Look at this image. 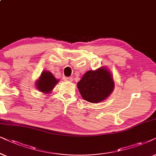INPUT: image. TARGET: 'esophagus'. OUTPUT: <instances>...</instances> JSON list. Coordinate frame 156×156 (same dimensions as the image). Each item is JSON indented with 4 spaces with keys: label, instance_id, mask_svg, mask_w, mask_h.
I'll list each match as a JSON object with an SVG mask.
<instances>
[{
    "label": "esophagus",
    "instance_id": "esophagus-1",
    "mask_svg": "<svg viewBox=\"0 0 156 156\" xmlns=\"http://www.w3.org/2000/svg\"><path fill=\"white\" fill-rule=\"evenodd\" d=\"M63 78L64 80H66V81H69V82L73 81V78H71V77H63Z\"/></svg>",
    "mask_w": 156,
    "mask_h": 156
}]
</instances>
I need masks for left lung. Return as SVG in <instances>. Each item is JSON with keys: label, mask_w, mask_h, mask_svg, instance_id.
Wrapping results in <instances>:
<instances>
[{"label": "left lung", "mask_w": 156, "mask_h": 156, "mask_svg": "<svg viewBox=\"0 0 156 156\" xmlns=\"http://www.w3.org/2000/svg\"><path fill=\"white\" fill-rule=\"evenodd\" d=\"M85 101L96 103L104 101L113 91L115 84L111 72L105 67L88 70L77 84Z\"/></svg>", "instance_id": "1"}]
</instances>
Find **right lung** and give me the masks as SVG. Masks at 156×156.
Returning a JSON list of instances; mask_svg holds the SVG:
<instances>
[{
    "mask_svg": "<svg viewBox=\"0 0 156 156\" xmlns=\"http://www.w3.org/2000/svg\"><path fill=\"white\" fill-rule=\"evenodd\" d=\"M58 82V80H57L51 72L48 70H44L41 73L40 78L36 82V86L37 89L41 92L49 93L51 92Z\"/></svg>",
    "mask_w": 156,
    "mask_h": 156,
    "instance_id": "add662e5",
    "label": "right lung"
}]
</instances>
